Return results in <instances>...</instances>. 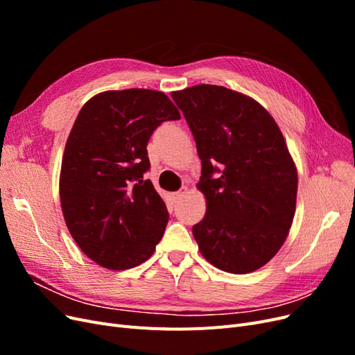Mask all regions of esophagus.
I'll return each mask as SVG.
<instances>
[{
    "mask_svg": "<svg viewBox=\"0 0 355 355\" xmlns=\"http://www.w3.org/2000/svg\"><path fill=\"white\" fill-rule=\"evenodd\" d=\"M184 194H187V188L185 187L182 188V189H179V191H176V192H173V194H171V197H173L175 201H178V200H180L182 197H184Z\"/></svg>",
    "mask_w": 355,
    "mask_h": 355,
    "instance_id": "esophagus-1",
    "label": "esophagus"
}]
</instances>
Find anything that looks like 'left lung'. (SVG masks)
Listing matches in <instances>:
<instances>
[{"instance_id":"8db88e82","label":"left lung","mask_w":355,"mask_h":355,"mask_svg":"<svg viewBox=\"0 0 355 355\" xmlns=\"http://www.w3.org/2000/svg\"><path fill=\"white\" fill-rule=\"evenodd\" d=\"M201 159L207 211L192 227L198 249L222 271L247 274L283 245L296 209L297 173L274 118L222 85L171 93Z\"/></svg>"}]
</instances>
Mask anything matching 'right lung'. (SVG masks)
<instances>
[{"mask_svg":"<svg viewBox=\"0 0 355 355\" xmlns=\"http://www.w3.org/2000/svg\"><path fill=\"white\" fill-rule=\"evenodd\" d=\"M180 114L163 92L111 90L85 103L67 141L60 170L63 218L75 243L108 270L151 257L168 211L151 180L146 145Z\"/></svg>","mask_w":355,"mask_h":355,"instance_id":"1","label":"right lung"}]
</instances>
